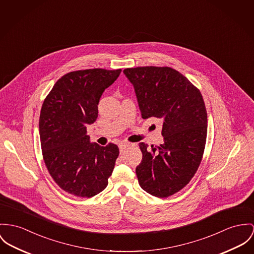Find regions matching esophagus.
Here are the masks:
<instances>
[{"label":"esophagus","mask_w":254,"mask_h":254,"mask_svg":"<svg viewBox=\"0 0 254 254\" xmlns=\"http://www.w3.org/2000/svg\"><path fill=\"white\" fill-rule=\"evenodd\" d=\"M129 146H130L129 143H122V144H120V145H119L120 152H123L126 148H127V147H129Z\"/></svg>","instance_id":"obj_1"}]
</instances>
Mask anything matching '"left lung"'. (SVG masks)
Returning <instances> with one entry per match:
<instances>
[{
  "label": "left lung",
  "mask_w": 254,
  "mask_h": 254,
  "mask_svg": "<svg viewBox=\"0 0 254 254\" xmlns=\"http://www.w3.org/2000/svg\"><path fill=\"white\" fill-rule=\"evenodd\" d=\"M134 86L143 119L162 124L163 144L139 143L142 161L136 167L140 187L165 198L184 189L196 173L207 139V110L198 88L169 66L124 69Z\"/></svg>",
  "instance_id": "8db88e82"
}]
</instances>
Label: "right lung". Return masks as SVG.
I'll return each instance as SVG.
<instances>
[{"label": "right lung", "instance_id": "right-lung-1", "mask_svg": "<svg viewBox=\"0 0 254 254\" xmlns=\"http://www.w3.org/2000/svg\"><path fill=\"white\" fill-rule=\"evenodd\" d=\"M122 69L90 68L64 74L44 99L39 137L44 163L65 192L93 197L108 185L119 156L117 145L90 143L86 127L98 118L99 98Z\"/></svg>", "mask_w": 254, "mask_h": 254}]
</instances>
